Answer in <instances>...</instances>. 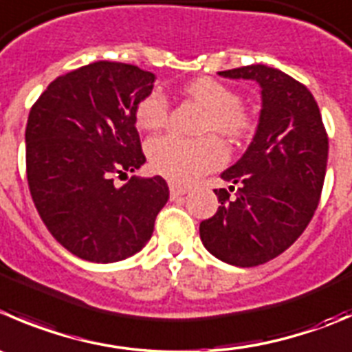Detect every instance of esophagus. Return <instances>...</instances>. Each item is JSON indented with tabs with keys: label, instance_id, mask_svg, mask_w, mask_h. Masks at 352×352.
I'll list each match as a JSON object with an SVG mask.
<instances>
[{
	"label": "esophagus",
	"instance_id": "esophagus-1",
	"mask_svg": "<svg viewBox=\"0 0 352 352\" xmlns=\"http://www.w3.org/2000/svg\"><path fill=\"white\" fill-rule=\"evenodd\" d=\"M184 194H187V187L177 186V184H170V196H172V199L184 196Z\"/></svg>",
	"mask_w": 352,
	"mask_h": 352
}]
</instances>
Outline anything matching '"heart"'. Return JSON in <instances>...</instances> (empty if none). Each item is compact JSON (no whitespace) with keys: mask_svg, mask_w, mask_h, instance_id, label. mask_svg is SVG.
Instances as JSON below:
<instances>
[{"mask_svg":"<svg viewBox=\"0 0 352 352\" xmlns=\"http://www.w3.org/2000/svg\"><path fill=\"white\" fill-rule=\"evenodd\" d=\"M184 93L206 110L203 132L214 131L228 139H241L251 132L252 118L241 107V98L228 85L210 77L186 84ZM138 125L158 131L168 120V101L158 91L149 93L135 110ZM148 156L155 172L179 184H189L203 173L218 168L227 158L223 144L214 135L186 139L175 134L155 138L148 144Z\"/></svg>","mask_w":352,"mask_h":352,"instance_id":"obj_1","label":"heart"}]
</instances>
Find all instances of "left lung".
I'll return each mask as SVG.
<instances>
[{
  "label": "left lung",
  "mask_w": 352,
  "mask_h": 352,
  "mask_svg": "<svg viewBox=\"0 0 352 352\" xmlns=\"http://www.w3.org/2000/svg\"><path fill=\"white\" fill-rule=\"evenodd\" d=\"M218 75L258 82L261 111L251 144L221 173L237 184L235 197L214 189L220 206L201 221L199 235L221 261L256 267L291 248L311 221L325 180L329 138L313 94L291 75L267 65Z\"/></svg>",
  "instance_id": "8db88e82"
}]
</instances>
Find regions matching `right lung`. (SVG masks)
Segmentation results:
<instances>
[{
    "mask_svg": "<svg viewBox=\"0 0 352 352\" xmlns=\"http://www.w3.org/2000/svg\"><path fill=\"white\" fill-rule=\"evenodd\" d=\"M155 80L135 65L96 61L54 78L30 110V196L51 235L78 258L113 263L139 252L168 201L160 175L113 182L146 163L135 110Z\"/></svg>",
    "mask_w": 352,
    "mask_h": 352,
    "instance_id": "add662e5",
    "label": "right lung"
}]
</instances>
